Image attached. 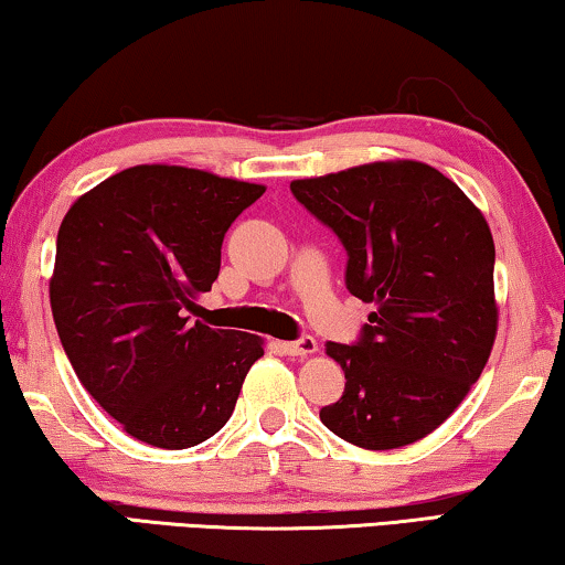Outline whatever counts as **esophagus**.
<instances>
[{"instance_id": "esophagus-1", "label": "esophagus", "mask_w": 565, "mask_h": 565, "mask_svg": "<svg viewBox=\"0 0 565 565\" xmlns=\"http://www.w3.org/2000/svg\"><path fill=\"white\" fill-rule=\"evenodd\" d=\"M282 351L288 356H308V354H316L318 351V343L313 337H300L298 341H288L282 343Z\"/></svg>"}]
</instances>
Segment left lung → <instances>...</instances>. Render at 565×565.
Instances as JSON below:
<instances>
[{
    "label": "left lung",
    "mask_w": 565,
    "mask_h": 565,
    "mask_svg": "<svg viewBox=\"0 0 565 565\" xmlns=\"http://www.w3.org/2000/svg\"><path fill=\"white\" fill-rule=\"evenodd\" d=\"M347 249V288L374 302L356 343H326L347 377L321 407L331 433L370 451L415 444L479 380L497 337L494 239L451 178L415 160L292 181Z\"/></svg>",
    "instance_id": "1"
}]
</instances>
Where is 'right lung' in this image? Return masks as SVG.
<instances>
[{"label": "right lung", "instance_id": "right-lung-1", "mask_svg": "<svg viewBox=\"0 0 565 565\" xmlns=\"http://www.w3.org/2000/svg\"><path fill=\"white\" fill-rule=\"evenodd\" d=\"M265 185L181 166H135L68 209L51 308L73 372L129 436L199 446L232 418L255 333L188 323L222 267L228 226Z\"/></svg>", "mask_w": 565, "mask_h": 565}]
</instances>
